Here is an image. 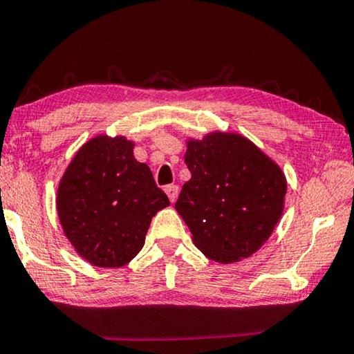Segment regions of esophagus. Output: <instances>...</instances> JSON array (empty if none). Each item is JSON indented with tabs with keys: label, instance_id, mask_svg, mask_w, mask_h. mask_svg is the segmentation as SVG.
Here are the masks:
<instances>
[{
	"label": "esophagus",
	"instance_id": "obj_1",
	"mask_svg": "<svg viewBox=\"0 0 354 354\" xmlns=\"http://www.w3.org/2000/svg\"><path fill=\"white\" fill-rule=\"evenodd\" d=\"M165 192L168 198H170V202H175L178 198V194H179V187L176 186V184H168V186H165Z\"/></svg>",
	"mask_w": 354,
	"mask_h": 354
}]
</instances>
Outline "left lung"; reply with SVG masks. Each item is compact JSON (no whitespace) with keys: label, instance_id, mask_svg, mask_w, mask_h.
I'll use <instances>...</instances> for the list:
<instances>
[{"label":"left lung","instance_id":"obj_1","mask_svg":"<svg viewBox=\"0 0 354 354\" xmlns=\"http://www.w3.org/2000/svg\"><path fill=\"white\" fill-rule=\"evenodd\" d=\"M176 212L196 247L218 263L241 261L265 243L281 220L286 176L255 144L236 133L189 139Z\"/></svg>","mask_w":354,"mask_h":354}]
</instances>
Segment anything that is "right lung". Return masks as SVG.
I'll return each mask as SVG.
<instances>
[{
    "label": "right lung",
    "instance_id": "add662e5",
    "mask_svg": "<svg viewBox=\"0 0 354 354\" xmlns=\"http://www.w3.org/2000/svg\"><path fill=\"white\" fill-rule=\"evenodd\" d=\"M127 138L83 144L59 183L57 215L68 241L88 263L120 268L138 255L152 218L170 205Z\"/></svg>",
    "mask_w": 354,
    "mask_h": 354
}]
</instances>
